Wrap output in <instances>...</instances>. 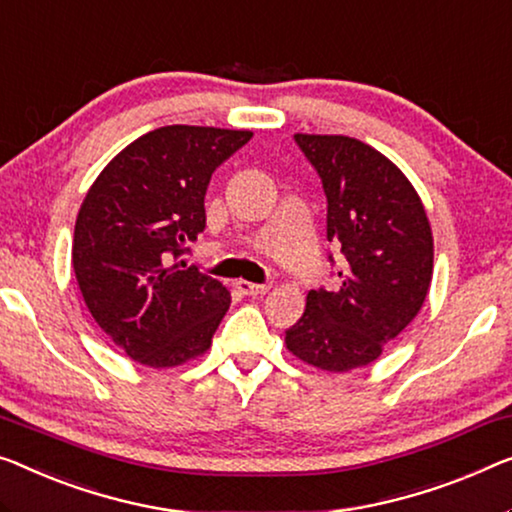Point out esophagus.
<instances>
[{
    "label": "esophagus",
    "mask_w": 512,
    "mask_h": 512,
    "mask_svg": "<svg viewBox=\"0 0 512 512\" xmlns=\"http://www.w3.org/2000/svg\"><path fill=\"white\" fill-rule=\"evenodd\" d=\"M236 289L246 296H259L266 294L271 289V282H264V285H257V282H248V280H236Z\"/></svg>",
    "instance_id": "obj_1"
}]
</instances>
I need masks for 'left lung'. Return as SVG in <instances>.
<instances>
[{
    "label": "left lung",
    "mask_w": 512,
    "mask_h": 512,
    "mask_svg": "<svg viewBox=\"0 0 512 512\" xmlns=\"http://www.w3.org/2000/svg\"><path fill=\"white\" fill-rule=\"evenodd\" d=\"M326 195V239L342 253L335 289H310L285 331L308 365L347 372L375 361L418 315L432 280L421 197L384 154L345 135H294ZM329 262L335 259L329 253Z\"/></svg>",
    "instance_id": "left-lung-1"
}]
</instances>
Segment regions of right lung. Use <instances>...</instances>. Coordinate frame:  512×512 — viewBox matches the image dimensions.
<instances>
[{"label": "right lung", "instance_id": "obj_1", "mask_svg": "<svg viewBox=\"0 0 512 512\" xmlns=\"http://www.w3.org/2000/svg\"><path fill=\"white\" fill-rule=\"evenodd\" d=\"M250 137L209 126L156 128L112 158L89 188L75 220V278L91 317L133 361L174 368L211 347L230 292L181 257L207 227L211 174Z\"/></svg>", "mask_w": 512, "mask_h": 512}]
</instances>
